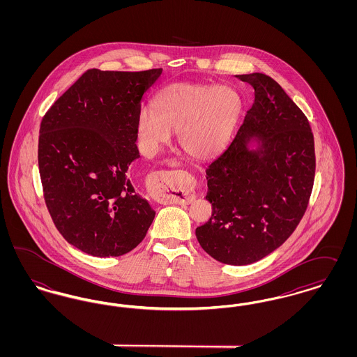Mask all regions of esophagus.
Instances as JSON below:
<instances>
[{"instance_id": "esophagus-1", "label": "esophagus", "mask_w": 357, "mask_h": 357, "mask_svg": "<svg viewBox=\"0 0 357 357\" xmlns=\"http://www.w3.org/2000/svg\"><path fill=\"white\" fill-rule=\"evenodd\" d=\"M150 188L158 201L174 204H191L195 199L194 192L187 187L175 186L170 176L163 172H155L150 179Z\"/></svg>"}]
</instances>
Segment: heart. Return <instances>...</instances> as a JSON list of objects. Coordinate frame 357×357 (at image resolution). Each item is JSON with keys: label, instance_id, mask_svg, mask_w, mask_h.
Returning a JSON list of instances; mask_svg holds the SVG:
<instances>
[{"label": "heart", "instance_id": "heart-1", "mask_svg": "<svg viewBox=\"0 0 357 357\" xmlns=\"http://www.w3.org/2000/svg\"><path fill=\"white\" fill-rule=\"evenodd\" d=\"M241 104L226 86L174 83L143 107L137 116V136L150 155L169 144L172 132L183 151L195 160H207L221 151L231 135Z\"/></svg>", "mask_w": 357, "mask_h": 357}]
</instances>
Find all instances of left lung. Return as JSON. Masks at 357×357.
I'll return each instance as SVG.
<instances>
[{"label":"left lung","instance_id":"1","mask_svg":"<svg viewBox=\"0 0 357 357\" xmlns=\"http://www.w3.org/2000/svg\"><path fill=\"white\" fill-rule=\"evenodd\" d=\"M255 102L230 146L206 170L210 220L197 227L204 252L249 265L280 248L305 214L316 170L314 139L304 112L271 76L238 75ZM259 147L250 151V139Z\"/></svg>","mask_w":357,"mask_h":357}]
</instances>
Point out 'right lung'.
Returning <instances> with one entry per match:
<instances>
[{"instance_id": "1", "label": "right lung", "mask_w": 357, "mask_h": 357, "mask_svg": "<svg viewBox=\"0 0 357 357\" xmlns=\"http://www.w3.org/2000/svg\"><path fill=\"white\" fill-rule=\"evenodd\" d=\"M162 68L88 69L47 111L38 171L52 221L86 255L119 257L146 237L155 211L128 178L143 95Z\"/></svg>"}]
</instances>
